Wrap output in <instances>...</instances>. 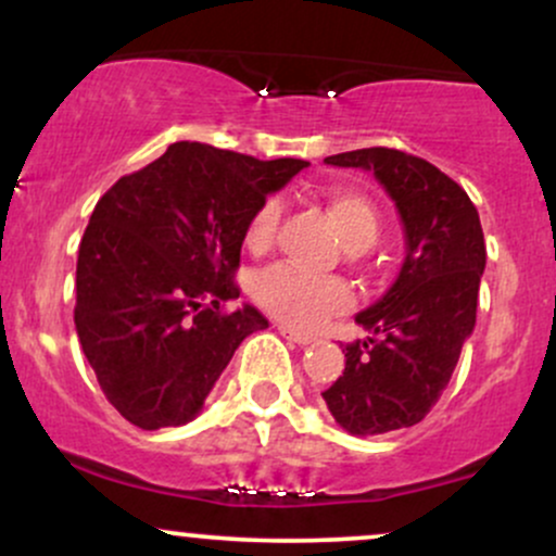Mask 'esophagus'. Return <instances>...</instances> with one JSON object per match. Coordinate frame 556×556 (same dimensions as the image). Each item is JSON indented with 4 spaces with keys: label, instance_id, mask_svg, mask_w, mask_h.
Returning a JSON list of instances; mask_svg holds the SVG:
<instances>
[{
    "label": "esophagus",
    "instance_id": "1",
    "mask_svg": "<svg viewBox=\"0 0 556 556\" xmlns=\"http://www.w3.org/2000/svg\"><path fill=\"white\" fill-rule=\"evenodd\" d=\"M279 334L285 337V340H290V342H295V344H311L314 342V337H308V334H300V331H295L292 327H287V324H279Z\"/></svg>",
    "mask_w": 556,
    "mask_h": 556
}]
</instances>
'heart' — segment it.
Instances as JSON below:
<instances>
[{
	"label": "heart",
	"instance_id": "b5f03b06",
	"mask_svg": "<svg viewBox=\"0 0 556 556\" xmlns=\"http://www.w3.org/2000/svg\"><path fill=\"white\" fill-rule=\"evenodd\" d=\"M324 203L331 219L340 227L350 256L368 251L381 235V214L376 203L350 185H331L324 190ZM282 219V201L277 195L264 198L245 227V245L251 251H266L277 238ZM258 305L279 321L298 329H314L327 316L342 314L353 303V292L340 277H314L290 264L264 269L253 285Z\"/></svg>",
	"mask_w": 556,
	"mask_h": 556
}]
</instances>
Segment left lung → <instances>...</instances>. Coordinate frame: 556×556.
I'll return each instance as SVG.
<instances>
[{"label": "left lung", "mask_w": 556, "mask_h": 556, "mask_svg": "<svg viewBox=\"0 0 556 556\" xmlns=\"http://www.w3.org/2000/svg\"><path fill=\"white\" fill-rule=\"evenodd\" d=\"M324 162L374 172L397 203L407 256L387 295L355 316L371 337L344 344V371L321 397L358 437L407 429L442 397L476 327L481 219L460 185L420 156L374 146Z\"/></svg>", "instance_id": "1"}]
</instances>
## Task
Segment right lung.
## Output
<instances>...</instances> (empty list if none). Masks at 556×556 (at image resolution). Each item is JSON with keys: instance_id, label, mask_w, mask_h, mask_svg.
I'll use <instances>...</instances> for the list:
<instances>
[{"instance_id": "right-lung-1", "label": "right lung", "mask_w": 556, "mask_h": 556, "mask_svg": "<svg viewBox=\"0 0 556 556\" xmlns=\"http://www.w3.org/2000/svg\"><path fill=\"white\" fill-rule=\"evenodd\" d=\"M303 159H261L180 140L96 203L75 271V329L101 392L143 431L198 416L238 344L269 321L235 274L258 203Z\"/></svg>"}]
</instances>
